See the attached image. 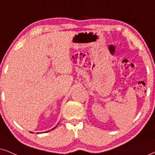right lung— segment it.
Returning a JSON list of instances; mask_svg holds the SVG:
<instances>
[{
    "mask_svg": "<svg viewBox=\"0 0 155 155\" xmlns=\"http://www.w3.org/2000/svg\"><path fill=\"white\" fill-rule=\"evenodd\" d=\"M56 127H54V128H53V129H52V130H54V129H55V128H56ZM51 130H49V131H51ZM49 131H47V132H49ZM31 133H34V132H31Z\"/></svg>",
    "mask_w": 155,
    "mask_h": 155,
    "instance_id": "obj_1",
    "label": "right lung"
}]
</instances>
